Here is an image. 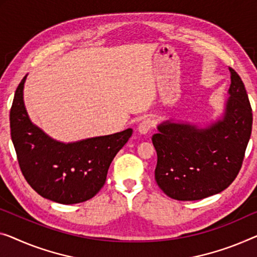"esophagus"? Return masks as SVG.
<instances>
[{
    "mask_svg": "<svg viewBox=\"0 0 257 257\" xmlns=\"http://www.w3.org/2000/svg\"><path fill=\"white\" fill-rule=\"evenodd\" d=\"M152 127H153V120L150 117H148V118H144V120L141 122L137 130H139V133L142 134V135H145V134L150 132Z\"/></svg>",
    "mask_w": 257,
    "mask_h": 257,
    "instance_id": "esophagus-1",
    "label": "esophagus"
}]
</instances>
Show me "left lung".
Segmentation results:
<instances>
[{
  "instance_id": "left-lung-1",
  "label": "left lung",
  "mask_w": 257,
  "mask_h": 257,
  "mask_svg": "<svg viewBox=\"0 0 257 257\" xmlns=\"http://www.w3.org/2000/svg\"><path fill=\"white\" fill-rule=\"evenodd\" d=\"M231 85L221 117L198 127L164 121L152 136L155 178L168 197L197 201L226 189L238 175L250 139L252 113L240 76L229 68Z\"/></svg>"
}]
</instances>
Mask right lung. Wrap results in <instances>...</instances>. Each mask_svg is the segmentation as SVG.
<instances>
[{"label": "right lung", "instance_id": "1", "mask_svg": "<svg viewBox=\"0 0 257 257\" xmlns=\"http://www.w3.org/2000/svg\"><path fill=\"white\" fill-rule=\"evenodd\" d=\"M19 83L10 110V129L19 167L40 196L61 204L90 200L105 185L114 157L133 129L72 143L55 141L32 123L24 105V84Z\"/></svg>", "mask_w": 257, "mask_h": 257}]
</instances>
